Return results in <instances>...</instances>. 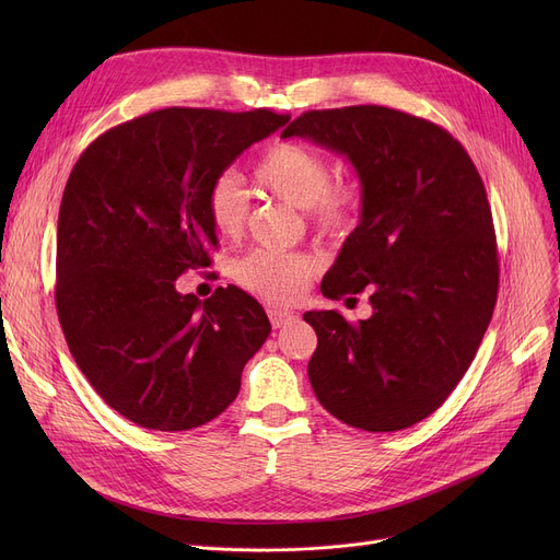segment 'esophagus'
Listing matches in <instances>:
<instances>
[{"instance_id":"esophagus-1","label":"esophagus","mask_w":560,"mask_h":560,"mask_svg":"<svg viewBox=\"0 0 560 560\" xmlns=\"http://www.w3.org/2000/svg\"><path fill=\"white\" fill-rule=\"evenodd\" d=\"M268 315H270V322L275 329H281L285 327L290 319H295V313L292 311H285V308H268Z\"/></svg>"}]
</instances>
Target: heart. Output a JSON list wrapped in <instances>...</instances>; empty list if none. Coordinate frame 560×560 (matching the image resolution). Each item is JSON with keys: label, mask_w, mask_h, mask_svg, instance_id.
<instances>
[{"label": "heart", "mask_w": 560, "mask_h": 560, "mask_svg": "<svg viewBox=\"0 0 560 560\" xmlns=\"http://www.w3.org/2000/svg\"><path fill=\"white\" fill-rule=\"evenodd\" d=\"M254 176L275 197L306 209L322 238L345 241L361 222L363 186L354 179L331 182L329 159L308 144L295 140L272 142L258 156ZM206 213L224 238H241L249 218V201L233 172H222L209 184ZM315 272V258L300 252L256 249L235 265L238 283L275 304L295 302Z\"/></svg>", "instance_id": "1"}]
</instances>
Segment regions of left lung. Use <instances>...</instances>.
Returning <instances> with one entry per match:
<instances>
[{"label": "left lung", "mask_w": 560, "mask_h": 560, "mask_svg": "<svg viewBox=\"0 0 560 560\" xmlns=\"http://www.w3.org/2000/svg\"><path fill=\"white\" fill-rule=\"evenodd\" d=\"M308 138L357 167L365 203L322 281L331 300L368 288L372 317L308 311L317 334L308 378L317 401L363 431L429 418L458 386L499 290L492 213L463 144L388 106L306 110L281 138Z\"/></svg>", "instance_id": "8db88e82"}]
</instances>
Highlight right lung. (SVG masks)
I'll use <instances>...</instances> for the list:
<instances>
[{
	"instance_id": "obj_1",
	"label": "right lung",
	"mask_w": 560,
	"mask_h": 560,
	"mask_svg": "<svg viewBox=\"0 0 560 560\" xmlns=\"http://www.w3.org/2000/svg\"><path fill=\"white\" fill-rule=\"evenodd\" d=\"M290 120L268 108H161L104 131L74 163L58 211L56 311L70 354L117 413L188 431L238 397L272 327L245 290L209 300L176 279L218 247L206 190Z\"/></svg>"
}]
</instances>
